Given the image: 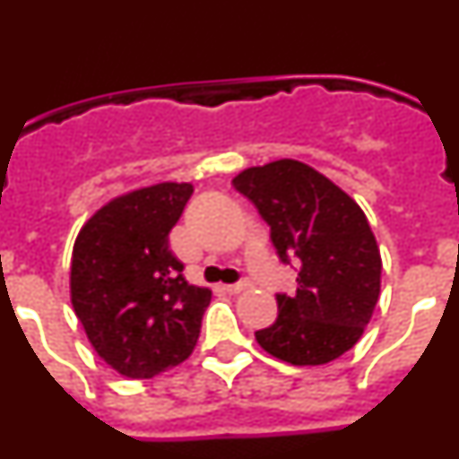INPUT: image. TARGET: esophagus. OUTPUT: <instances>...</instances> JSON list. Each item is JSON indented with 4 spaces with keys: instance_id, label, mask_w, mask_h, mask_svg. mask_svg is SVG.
Wrapping results in <instances>:
<instances>
[{
    "instance_id": "obj_1",
    "label": "esophagus",
    "mask_w": 459,
    "mask_h": 459,
    "mask_svg": "<svg viewBox=\"0 0 459 459\" xmlns=\"http://www.w3.org/2000/svg\"><path fill=\"white\" fill-rule=\"evenodd\" d=\"M250 282L248 280H238V282H234V285H222V290L227 291V294H238V291L248 290Z\"/></svg>"
}]
</instances>
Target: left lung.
Wrapping results in <instances>:
<instances>
[{
    "label": "left lung",
    "mask_w": 459,
    "mask_h": 459,
    "mask_svg": "<svg viewBox=\"0 0 459 459\" xmlns=\"http://www.w3.org/2000/svg\"><path fill=\"white\" fill-rule=\"evenodd\" d=\"M271 227L280 262L299 264L296 291H278V319L255 333L291 366H322L350 351L379 299L381 257L366 213L317 169L275 160L232 181Z\"/></svg>",
    "instance_id": "obj_1"
}]
</instances>
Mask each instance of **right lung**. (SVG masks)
I'll use <instances>...</instances> for the list:
<instances>
[{"label":"right lung","instance_id":"obj_1","mask_svg":"<svg viewBox=\"0 0 459 459\" xmlns=\"http://www.w3.org/2000/svg\"><path fill=\"white\" fill-rule=\"evenodd\" d=\"M190 195V184H158L117 197L73 248L75 315L96 354L131 379L179 366L200 338L211 291L190 285L169 250Z\"/></svg>","mask_w":459,"mask_h":459}]
</instances>
